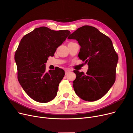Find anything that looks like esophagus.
I'll return each mask as SVG.
<instances>
[{"instance_id":"34e87169","label":"esophagus","mask_w":133,"mask_h":133,"mask_svg":"<svg viewBox=\"0 0 133 133\" xmlns=\"http://www.w3.org/2000/svg\"><path fill=\"white\" fill-rule=\"evenodd\" d=\"M71 71V70H69V69H66V70H65V75H67L68 74V72H70Z\"/></svg>"}]
</instances>
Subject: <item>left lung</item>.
Listing matches in <instances>:
<instances>
[{
	"label": "left lung",
	"instance_id": "left-lung-1",
	"mask_svg": "<svg viewBox=\"0 0 133 133\" xmlns=\"http://www.w3.org/2000/svg\"><path fill=\"white\" fill-rule=\"evenodd\" d=\"M81 46L78 57L88 65L86 74L75 70V93L81 99L93 102L101 99L115 82L118 60L110 38L96 28L84 25L68 37Z\"/></svg>",
	"mask_w": 133,
	"mask_h": 133
}]
</instances>
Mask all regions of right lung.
I'll return each instance as SVG.
<instances>
[{"label":"right lung","instance_id":"add662e5","mask_svg":"<svg viewBox=\"0 0 133 133\" xmlns=\"http://www.w3.org/2000/svg\"><path fill=\"white\" fill-rule=\"evenodd\" d=\"M70 33L67 30L55 31L42 26L21 38L15 54L18 79L24 91L33 100L47 103L56 96L65 71L55 68L46 72L45 63Z\"/></svg>","mask_w":133,"mask_h":133}]
</instances>
